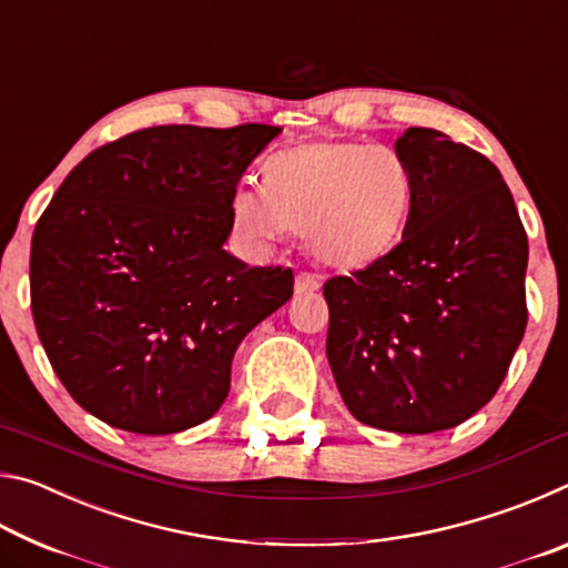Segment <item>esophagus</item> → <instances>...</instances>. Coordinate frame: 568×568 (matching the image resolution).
Here are the masks:
<instances>
[{
    "mask_svg": "<svg viewBox=\"0 0 568 568\" xmlns=\"http://www.w3.org/2000/svg\"><path fill=\"white\" fill-rule=\"evenodd\" d=\"M323 287V281L313 273H297L295 275V293H315Z\"/></svg>",
    "mask_w": 568,
    "mask_h": 568,
    "instance_id": "1",
    "label": "esophagus"
}]
</instances>
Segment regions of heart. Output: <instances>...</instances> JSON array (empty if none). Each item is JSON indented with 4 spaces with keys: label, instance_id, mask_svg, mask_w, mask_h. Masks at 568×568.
I'll list each match as a JSON object with an SVG mask.
<instances>
[{
    "label": "heart",
    "instance_id": "obj_1",
    "mask_svg": "<svg viewBox=\"0 0 568 568\" xmlns=\"http://www.w3.org/2000/svg\"><path fill=\"white\" fill-rule=\"evenodd\" d=\"M416 205V175L396 148L321 140L267 158L263 190L237 185L227 215L255 245L301 233L315 261L355 271L400 243Z\"/></svg>",
    "mask_w": 568,
    "mask_h": 568
}]
</instances>
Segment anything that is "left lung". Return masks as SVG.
Masks as SVG:
<instances>
[{
	"label": "left lung",
	"mask_w": 568,
	"mask_h": 568,
	"mask_svg": "<svg viewBox=\"0 0 568 568\" xmlns=\"http://www.w3.org/2000/svg\"><path fill=\"white\" fill-rule=\"evenodd\" d=\"M396 150L416 175L400 243L323 285L325 353L365 426L436 434L484 408L526 331L528 240L491 160L430 128Z\"/></svg>",
	"instance_id": "1"
}]
</instances>
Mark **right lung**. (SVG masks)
Masks as SVG:
<instances>
[{
    "mask_svg": "<svg viewBox=\"0 0 568 568\" xmlns=\"http://www.w3.org/2000/svg\"><path fill=\"white\" fill-rule=\"evenodd\" d=\"M273 124H160L90 152L32 235L37 335L94 418L142 436L207 420L245 335L293 295V271L223 247L227 203Z\"/></svg>",
    "mask_w": 568,
    "mask_h": 568,
    "instance_id": "1",
    "label": "right lung"
}]
</instances>
